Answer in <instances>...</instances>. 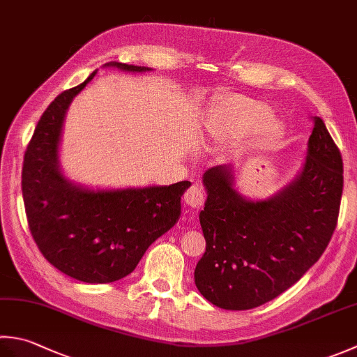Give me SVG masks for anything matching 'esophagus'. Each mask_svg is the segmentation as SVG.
<instances>
[{
	"label": "esophagus",
	"mask_w": 357,
	"mask_h": 357,
	"mask_svg": "<svg viewBox=\"0 0 357 357\" xmlns=\"http://www.w3.org/2000/svg\"><path fill=\"white\" fill-rule=\"evenodd\" d=\"M184 199L188 206L192 208H201L204 206V201H206V193L202 190L201 187L198 185H192L184 195Z\"/></svg>",
	"instance_id": "1"
}]
</instances>
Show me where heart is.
Instances as JSON below:
<instances>
[{"instance_id": "1", "label": "heart", "mask_w": 357, "mask_h": 357, "mask_svg": "<svg viewBox=\"0 0 357 357\" xmlns=\"http://www.w3.org/2000/svg\"><path fill=\"white\" fill-rule=\"evenodd\" d=\"M283 123L271 114L268 103L234 94L220 100L204 122V137L215 144L235 141L252 131L254 142L261 145L280 135Z\"/></svg>"}]
</instances>
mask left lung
Wrapping results in <instances>:
<instances>
[{"label": "left lung", "instance_id": "1", "mask_svg": "<svg viewBox=\"0 0 357 357\" xmlns=\"http://www.w3.org/2000/svg\"><path fill=\"white\" fill-rule=\"evenodd\" d=\"M202 184L206 252L195 284L218 308L244 311L280 296L322 257L337 225L344 162L324 121L314 117L302 172L274 197H241L230 165L208 169Z\"/></svg>", "mask_w": 357, "mask_h": 357}]
</instances>
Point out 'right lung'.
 <instances>
[{"instance_id": "add662e5", "label": "right lung", "mask_w": 357, "mask_h": 357, "mask_svg": "<svg viewBox=\"0 0 357 357\" xmlns=\"http://www.w3.org/2000/svg\"><path fill=\"white\" fill-rule=\"evenodd\" d=\"M128 73L150 68L111 61ZM63 91L35 127L24 153L21 190L33 241L63 274L85 283H111L131 274L150 244L181 216L188 181L144 188L91 190L63 176L59 145L74 97L94 79Z\"/></svg>"}]
</instances>
